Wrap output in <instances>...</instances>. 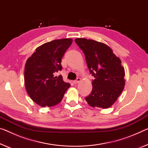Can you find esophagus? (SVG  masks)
I'll return each mask as SVG.
<instances>
[{
    "label": "esophagus",
    "instance_id": "34e87169",
    "mask_svg": "<svg viewBox=\"0 0 148 148\" xmlns=\"http://www.w3.org/2000/svg\"><path fill=\"white\" fill-rule=\"evenodd\" d=\"M81 81V78H79V77H78V78H77L76 80L73 81V83L74 84H77L78 83H79V82Z\"/></svg>",
    "mask_w": 148,
    "mask_h": 148
}]
</instances>
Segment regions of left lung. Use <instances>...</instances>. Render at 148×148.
I'll use <instances>...</instances> for the list:
<instances>
[{"mask_svg": "<svg viewBox=\"0 0 148 148\" xmlns=\"http://www.w3.org/2000/svg\"><path fill=\"white\" fill-rule=\"evenodd\" d=\"M75 42L83 50L90 73L95 77L86 101L92 107H110L124 88L125 71L121 60L103 43L86 38H77Z\"/></svg>", "mask_w": 148, "mask_h": 148, "instance_id": "8db88e82", "label": "left lung"}]
</instances>
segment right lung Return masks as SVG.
Returning a JSON list of instances; mask_svg holds the SVG:
<instances>
[{
  "mask_svg": "<svg viewBox=\"0 0 148 148\" xmlns=\"http://www.w3.org/2000/svg\"><path fill=\"white\" fill-rule=\"evenodd\" d=\"M72 39L56 40L37 47L25 65L24 83L29 97L42 107L55 106L62 100L69 88L63 81L61 62L63 55L71 45Z\"/></svg>",
  "mask_w": 148,
  "mask_h": 148,
  "instance_id": "obj_1",
  "label": "right lung"
}]
</instances>
